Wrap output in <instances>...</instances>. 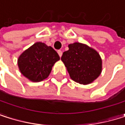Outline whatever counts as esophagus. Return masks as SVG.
<instances>
[{"label": "esophagus", "mask_w": 125, "mask_h": 125, "mask_svg": "<svg viewBox=\"0 0 125 125\" xmlns=\"http://www.w3.org/2000/svg\"><path fill=\"white\" fill-rule=\"evenodd\" d=\"M57 53H58V54H59L60 57H62V51L59 50V51H57Z\"/></svg>", "instance_id": "34e87169"}]
</instances>
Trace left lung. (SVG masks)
<instances>
[{"label":"left lung","mask_w":125,"mask_h":125,"mask_svg":"<svg viewBox=\"0 0 125 125\" xmlns=\"http://www.w3.org/2000/svg\"><path fill=\"white\" fill-rule=\"evenodd\" d=\"M61 60L70 77L80 84L91 83L101 73L102 60L99 53L82 43L68 45V50L63 52Z\"/></svg>","instance_id":"1"}]
</instances>
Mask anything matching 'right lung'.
Returning a JSON list of instances; mask_svg holds the SVG:
<instances>
[{"mask_svg": "<svg viewBox=\"0 0 125 125\" xmlns=\"http://www.w3.org/2000/svg\"><path fill=\"white\" fill-rule=\"evenodd\" d=\"M60 57L53 48L45 43L36 42L24 51L18 59L21 73L33 82L46 79Z\"/></svg>", "mask_w": 125, "mask_h": 125, "instance_id": "right-lung-1", "label": "right lung"}]
</instances>
